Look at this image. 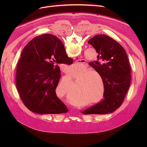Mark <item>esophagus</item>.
Wrapping results in <instances>:
<instances>
[{
	"mask_svg": "<svg viewBox=\"0 0 147 147\" xmlns=\"http://www.w3.org/2000/svg\"><path fill=\"white\" fill-rule=\"evenodd\" d=\"M77 63H78V64H82V65H83L84 63H82V62H77Z\"/></svg>",
	"mask_w": 147,
	"mask_h": 147,
	"instance_id": "obj_1",
	"label": "esophagus"
}]
</instances>
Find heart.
Segmentation results:
<instances>
[{
  "label": "heart",
  "mask_w": 147,
  "mask_h": 147,
  "mask_svg": "<svg viewBox=\"0 0 147 147\" xmlns=\"http://www.w3.org/2000/svg\"><path fill=\"white\" fill-rule=\"evenodd\" d=\"M69 76L73 82L77 80V99L80 106L92 105L101 102L104 97L105 80L103 76L95 69L82 66L69 71ZM72 80L67 77L62 79L56 86V90L64 97L69 98L74 90Z\"/></svg>",
  "instance_id": "obj_1"
}]
</instances>
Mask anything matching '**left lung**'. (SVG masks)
Listing matches in <instances>:
<instances>
[{
	"instance_id": "1",
	"label": "left lung",
	"mask_w": 147,
	"mask_h": 147,
	"mask_svg": "<svg viewBox=\"0 0 147 147\" xmlns=\"http://www.w3.org/2000/svg\"><path fill=\"white\" fill-rule=\"evenodd\" d=\"M88 43L98 53L97 60L89 65L101 73L105 80L104 99L82 111L84 114H106L116 110L123 103L130 88L131 69L127 53L111 37L98 34Z\"/></svg>"
}]
</instances>
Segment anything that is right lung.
I'll return each instance as SVG.
<instances>
[{
	"label": "right lung",
	"instance_id": "add662e5",
	"mask_svg": "<svg viewBox=\"0 0 147 147\" xmlns=\"http://www.w3.org/2000/svg\"><path fill=\"white\" fill-rule=\"evenodd\" d=\"M71 63L63 42L55 36H38L26 45L17 64L15 82L21 99L29 110L39 114L68 111L55 89L61 78L57 64Z\"/></svg>",
	"mask_w": 147,
	"mask_h": 147
}]
</instances>
